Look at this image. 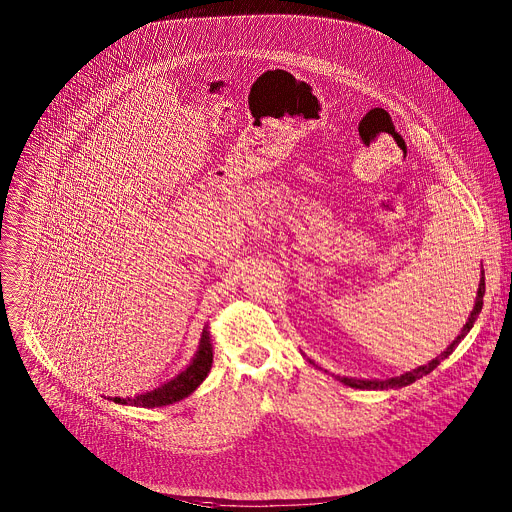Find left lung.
I'll return each mask as SVG.
<instances>
[{
  "label": "left lung",
  "mask_w": 512,
  "mask_h": 512,
  "mask_svg": "<svg viewBox=\"0 0 512 512\" xmlns=\"http://www.w3.org/2000/svg\"><path fill=\"white\" fill-rule=\"evenodd\" d=\"M481 267H483V265H481ZM483 295H485V271H481V281H479V289H477L475 307L471 310L467 322L463 324L461 334H459L439 356H435L431 362H427V364H423V366H417V368H413V370H409V372H404V374H400V376L386 378V380H366V378H348V376H334V378H336L338 382H342L344 386H350V388H356V390H392V388L398 390V388H404V386L413 384L415 380H419V378L427 376L429 372H433L445 358H449V356L453 354V350L457 348V344L469 334V330L473 328V324H475V320H477V316H479V312H481V308H483ZM308 362H310L312 366L320 368V366L314 364L310 358H308Z\"/></svg>",
  "instance_id": "8db88e82"
}]
</instances>
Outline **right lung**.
Returning a JSON list of instances; mask_svg holds the SVG:
<instances>
[{
    "instance_id": "1",
    "label": "right lung",
    "mask_w": 512,
    "mask_h": 512,
    "mask_svg": "<svg viewBox=\"0 0 512 512\" xmlns=\"http://www.w3.org/2000/svg\"><path fill=\"white\" fill-rule=\"evenodd\" d=\"M213 364V346H211V334L205 326L200 338L198 352L194 354L192 362L170 382H164L162 386L138 394L134 398H112L114 404L120 406H134V408H164L170 404H176L188 396H192L207 378Z\"/></svg>"
}]
</instances>
